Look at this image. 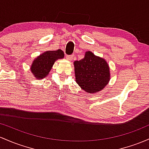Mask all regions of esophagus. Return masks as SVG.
<instances>
[{"instance_id": "obj_1", "label": "esophagus", "mask_w": 149, "mask_h": 149, "mask_svg": "<svg viewBox=\"0 0 149 149\" xmlns=\"http://www.w3.org/2000/svg\"><path fill=\"white\" fill-rule=\"evenodd\" d=\"M66 58L67 60H68V61H71L73 58V55H71V56H66Z\"/></svg>"}]
</instances>
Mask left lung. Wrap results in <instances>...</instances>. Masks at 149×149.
Listing matches in <instances>:
<instances>
[{"label": "left lung", "instance_id": "8db88e82", "mask_svg": "<svg viewBox=\"0 0 149 149\" xmlns=\"http://www.w3.org/2000/svg\"><path fill=\"white\" fill-rule=\"evenodd\" d=\"M75 77L78 86L86 93H97L108 84L109 66L103 58L87 51L84 58L73 62Z\"/></svg>", "mask_w": 149, "mask_h": 149}]
</instances>
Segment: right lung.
Wrapping results in <instances>:
<instances>
[{
    "instance_id": "right-lung-1",
    "label": "right lung",
    "mask_w": 149,
    "mask_h": 149,
    "mask_svg": "<svg viewBox=\"0 0 149 149\" xmlns=\"http://www.w3.org/2000/svg\"><path fill=\"white\" fill-rule=\"evenodd\" d=\"M64 57L61 49L47 51L34 59L30 67V71L36 79H42L49 75L55 61Z\"/></svg>"
}]
</instances>
